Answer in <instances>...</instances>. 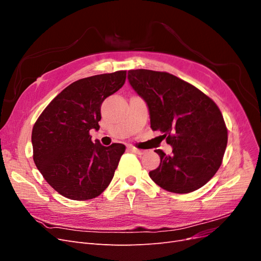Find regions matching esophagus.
Instances as JSON below:
<instances>
[{
  "label": "esophagus",
  "mask_w": 261,
  "mask_h": 261,
  "mask_svg": "<svg viewBox=\"0 0 261 261\" xmlns=\"http://www.w3.org/2000/svg\"><path fill=\"white\" fill-rule=\"evenodd\" d=\"M127 149L129 150V151H132V152H134V153H137V154H143V153H145V152H146L145 150L137 149V148L133 147V146H128V147H127Z\"/></svg>",
  "instance_id": "1"
}]
</instances>
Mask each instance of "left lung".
I'll use <instances>...</instances> for the list:
<instances>
[{"label":"left lung","mask_w":261,"mask_h":261,"mask_svg":"<svg viewBox=\"0 0 261 261\" xmlns=\"http://www.w3.org/2000/svg\"><path fill=\"white\" fill-rule=\"evenodd\" d=\"M128 83L148 108L150 125L162 133L172 154L162 150L160 165L149 176L165 191L192 193L216 174L227 144L219 108L193 85L169 73L128 70Z\"/></svg>","instance_id":"8db88e82"}]
</instances>
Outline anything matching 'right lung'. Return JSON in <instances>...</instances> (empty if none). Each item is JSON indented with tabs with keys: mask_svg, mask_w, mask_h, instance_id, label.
Instances as JSON below:
<instances>
[{
	"mask_svg": "<svg viewBox=\"0 0 261 261\" xmlns=\"http://www.w3.org/2000/svg\"><path fill=\"white\" fill-rule=\"evenodd\" d=\"M125 80V70H118L70 84L50 102L34 126L31 144L36 167L68 199L94 198L111 183L125 146L92 143L89 132L99 130L102 102Z\"/></svg>",
	"mask_w": 261,
	"mask_h": 261,
	"instance_id": "1",
	"label": "right lung"
}]
</instances>
